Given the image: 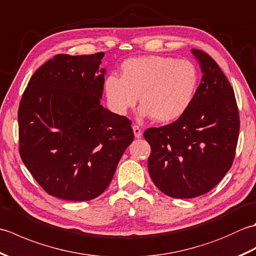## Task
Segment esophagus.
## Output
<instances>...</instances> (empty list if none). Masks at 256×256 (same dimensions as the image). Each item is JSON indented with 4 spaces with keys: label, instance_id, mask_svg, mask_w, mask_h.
Masks as SVG:
<instances>
[{
    "label": "esophagus",
    "instance_id": "34e87169",
    "mask_svg": "<svg viewBox=\"0 0 256 256\" xmlns=\"http://www.w3.org/2000/svg\"><path fill=\"white\" fill-rule=\"evenodd\" d=\"M133 132H134V135L136 138H140V136H142V130H140V128L138 126V125H134L133 126Z\"/></svg>",
    "mask_w": 256,
    "mask_h": 256
}]
</instances>
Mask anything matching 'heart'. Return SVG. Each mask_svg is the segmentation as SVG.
<instances>
[{
    "label": "heart",
    "mask_w": 256,
    "mask_h": 256,
    "mask_svg": "<svg viewBox=\"0 0 256 256\" xmlns=\"http://www.w3.org/2000/svg\"><path fill=\"white\" fill-rule=\"evenodd\" d=\"M197 84L198 72L192 62L144 56L125 60L121 78L108 76L104 89L111 106L118 114H126L140 96V114L153 116L158 123H168L188 110Z\"/></svg>",
    "instance_id": "heart-1"
}]
</instances>
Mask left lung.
<instances>
[{
  "label": "left lung",
  "instance_id": "obj_1",
  "mask_svg": "<svg viewBox=\"0 0 256 256\" xmlns=\"http://www.w3.org/2000/svg\"><path fill=\"white\" fill-rule=\"evenodd\" d=\"M202 78L188 110L175 122L150 128L148 172L172 198H194L218 184L232 166L240 131L234 91L208 54L192 50Z\"/></svg>",
  "mask_w": 256,
  "mask_h": 256
}]
</instances>
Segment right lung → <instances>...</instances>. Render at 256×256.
Instances as JSON below:
<instances>
[{"instance_id": "add662e5", "label": "right lung", "mask_w": 256, "mask_h": 256, "mask_svg": "<svg viewBox=\"0 0 256 256\" xmlns=\"http://www.w3.org/2000/svg\"><path fill=\"white\" fill-rule=\"evenodd\" d=\"M103 56L59 54L36 70L22 96L20 158L54 197H99L134 140L132 122L100 104Z\"/></svg>"}]
</instances>
